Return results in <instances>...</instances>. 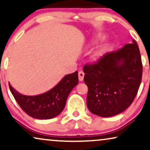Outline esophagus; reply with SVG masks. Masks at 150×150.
Returning <instances> with one entry per match:
<instances>
[{
  "label": "esophagus",
  "mask_w": 150,
  "mask_h": 150,
  "mask_svg": "<svg viewBox=\"0 0 150 150\" xmlns=\"http://www.w3.org/2000/svg\"><path fill=\"white\" fill-rule=\"evenodd\" d=\"M84 76H85V73L83 72V71H80L79 72V79L80 81H83V79H84Z\"/></svg>",
  "instance_id": "1"
}]
</instances>
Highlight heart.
Wrapping results in <instances>:
<instances>
[{"label":"heart","mask_w":150,"mask_h":150,"mask_svg":"<svg viewBox=\"0 0 150 150\" xmlns=\"http://www.w3.org/2000/svg\"><path fill=\"white\" fill-rule=\"evenodd\" d=\"M107 50H108L107 46L100 47V48L97 49V50H96L95 52L93 53V54H92V56H91L92 59L95 61H99L100 59L104 56V54H105L106 51H107Z\"/></svg>","instance_id":"1"}]
</instances>
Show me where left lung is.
I'll list each match as a JSON object with an SVG mask.
<instances>
[{
	"label": "left lung",
	"instance_id": "8db88e82",
	"mask_svg": "<svg viewBox=\"0 0 150 150\" xmlns=\"http://www.w3.org/2000/svg\"><path fill=\"white\" fill-rule=\"evenodd\" d=\"M142 70L140 51L134 40L118 50L106 54L96 64L85 65L88 109L104 117L124 111L136 97Z\"/></svg>",
	"mask_w": 150,
	"mask_h": 150
}]
</instances>
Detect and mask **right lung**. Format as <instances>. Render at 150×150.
<instances>
[{"label":"right lung","instance_id":"add662e5","mask_svg":"<svg viewBox=\"0 0 150 150\" xmlns=\"http://www.w3.org/2000/svg\"><path fill=\"white\" fill-rule=\"evenodd\" d=\"M79 83L78 71L65 76L57 85L37 96L20 93L9 83L12 95L22 110L32 117L49 120L59 115L64 109L69 94Z\"/></svg>","mask_w":150,"mask_h":150}]
</instances>
